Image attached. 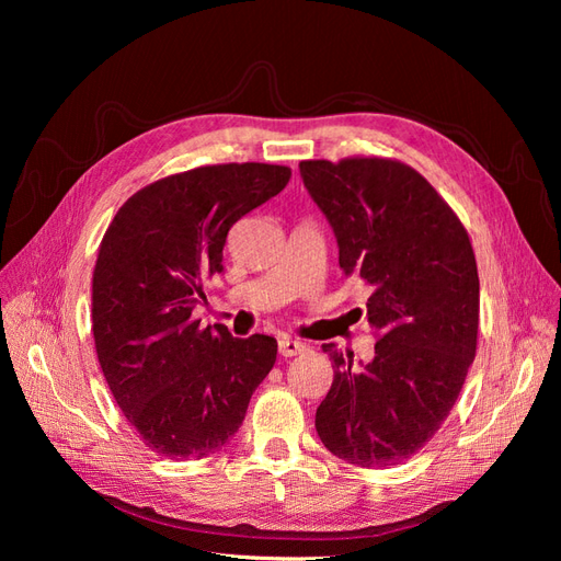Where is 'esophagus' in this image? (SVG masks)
Returning <instances> with one entry per match:
<instances>
[{
	"instance_id": "34e87169",
	"label": "esophagus",
	"mask_w": 561,
	"mask_h": 561,
	"mask_svg": "<svg viewBox=\"0 0 561 561\" xmlns=\"http://www.w3.org/2000/svg\"><path fill=\"white\" fill-rule=\"evenodd\" d=\"M304 351H307V344L297 342V339H290V336L278 339V353L283 355V358H293V355H299Z\"/></svg>"
}]
</instances>
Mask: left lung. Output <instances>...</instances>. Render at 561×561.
Returning <instances> with one entry per match:
<instances>
[{"label":"left lung","mask_w":561,"mask_h":561,"mask_svg":"<svg viewBox=\"0 0 561 561\" xmlns=\"http://www.w3.org/2000/svg\"><path fill=\"white\" fill-rule=\"evenodd\" d=\"M299 171L336 236L339 266L369 287L375 358L330 353L334 379L316 431L360 468L398 466L431 443L478 351L480 278L470 236L412 165L386 157L301 161Z\"/></svg>","instance_id":"1"}]
</instances>
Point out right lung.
Returning <instances> with one entry per match:
<instances>
[{"label": "right lung", "mask_w": 561, "mask_h": 561, "mask_svg": "<svg viewBox=\"0 0 561 561\" xmlns=\"http://www.w3.org/2000/svg\"><path fill=\"white\" fill-rule=\"evenodd\" d=\"M293 171L217 163L135 192L110 222L93 268L91 322L100 369L142 443L186 461L222 449L276 363L274 336L201 328L196 297L222 274L229 229L276 196Z\"/></svg>", "instance_id": "right-lung-1"}]
</instances>
